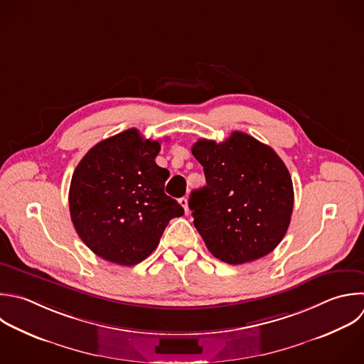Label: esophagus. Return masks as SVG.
Instances as JSON below:
<instances>
[{
    "label": "esophagus",
    "instance_id": "34e87169",
    "mask_svg": "<svg viewBox=\"0 0 364 364\" xmlns=\"http://www.w3.org/2000/svg\"><path fill=\"white\" fill-rule=\"evenodd\" d=\"M179 203H181V206L185 209V213H188V212H189V208H188V199H186V198H181V199H179Z\"/></svg>",
    "mask_w": 364,
    "mask_h": 364
}]
</instances>
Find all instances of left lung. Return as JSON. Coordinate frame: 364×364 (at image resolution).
I'll list each match as a JSON object with an SVG mask.
<instances>
[{"label": "left lung", "instance_id": "obj_1", "mask_svg": "<svg viewBox=\"0 0 364 364\" xmlns=\"http://www.w3.org/2000/svg\"><path fill=\"white\" fill-rule=\"evenodd\" d=\"M192 154L206 185L191 193L189 208L209 252L229 264L269 255L289 228L294 198L279 155L239 131L220 144L199 139Z\"/></svg>", "mask_w": 364, "mask_h": 364}]
</instances>
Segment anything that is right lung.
Instances as JSON below:
<instances>
[{
	"label": "right lung",
	"instance_id": "1",
	"mask_svg": "<svg viewBox=\"0 0 364 364\" xmlns=\"http://www.w3.org/2000/svg\"><path fill=\"white\" fill-rule=\"evenodd\" d=\"M158 141L131 128L98 142L81 159L70 186L71 220L100 257L132 266L158 246L183 208L165 189L169 171L156 165Z\"/></svg>",
	"mask_w": 364,
	"mask_h": 364
}]
</instances>
